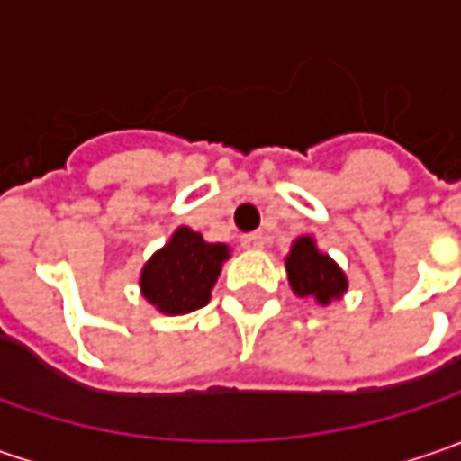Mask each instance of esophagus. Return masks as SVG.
<instances>
[{"mask_svg":"<svg viewBox=\"0 0 461 461\" xmlns=\"http://www.w3.org/2000/svg\"><path fill=\"white\" fill-rule=\"evenodd\" d=\"M240 246L243 249H261L264 246V233H246V236H240Z\"/></svg>","mask_w":461,"mask_h":461,"instance_id":"1","label":"esophagus"}]
</instances>
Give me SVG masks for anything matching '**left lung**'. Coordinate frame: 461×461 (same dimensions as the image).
<instances>
[{
  "label": "left lung",
  "mask_w": 461,
  "mask_h": 461,
  "mask_svg": "<svg viewBox=\"0 0 461 461\" xmlns=\"http://www.w3.org/2000/svg\"><path fill=\"white\" fill-rule=\"evenodd\" d=\"M287 279L297 297L312 300L315 305H328L330 300H341L348 282L341 267L333 258L318 251L315 240L310 236H300L290 249V257L285 258Z\"/></svg>",
  "instance_id": "obj_1"
}]
</instances>
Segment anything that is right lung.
Here are the masks:
<instances>
[{
  "mask_svg": "<svg viewBox=\"0 0 461 461\" xmlns=\"http://www.w3.org/2000/svg\"><path fill=\"white\" fill-rule=\"evenodd\" d=\"M230 257L225 243H207L192 228H176L140 272V293L164 315H185L210 303L222 261Z\"/></svg>",
  "mask_w": 461,
  "mask_h": 461,
  "instance_id": "right-lung-1",
  "label": "right lung"
}]
</instances>
